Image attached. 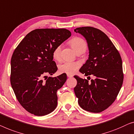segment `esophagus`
<instances>
[{
    "label": "esophagus",
    "mask_w": 134,
    "mask_h": 134,
    "mask_svg": "<svg viewBox=\"0 0 134 134\" xmlns=\"http://www.w3.org/2000/svg\"><path fill=\"white\" fill-rule=\"evenodd\" d=\"M67 77L68 78H71V77L73 76V75H71V74H67Z\"/></svg>",
    "instance_id": "obj_1"
}]
</instances>
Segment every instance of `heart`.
Segmentation results:
<instances>
[{
	"label": "heart",
	"instance_id": "b5f03b06",
	"mask_svg": "<svg viewBox=\"0 0 134 134\" xmlns=\"http://www.w3.org/2000/svg\"><path fill=\"white\" fill-rule=\"evenodd\" d=\"M69 44L76 53L82 52H85L87 49V43L83 39L80 37H74L69 41ZM61 46H58L54 49L52 55L54 59L59 61L61 59ZM80 64L78 62L65 61L59 65V70L61 73L67 74H73L76 71Z\"/></svg>",
	"mask_w": 134,
	"mask_h": 134
}]
</instances>
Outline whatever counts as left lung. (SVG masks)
I'll return each mask as SVG.
<instances>
[{
  "label": "left lung",
  "instance_id": "obj_1",
  "mask_svg": "<svg viewBox=\"0 0 134 134\" xmlns=\"http://www.w3.org/2000/svg\"><path fill=\"white\" fill-rule=\"evenodd\" d=\"M74 31L85 37L89 50L88 59L80 71L85 76H95L89 82L74 76L77 80L74 88L75 95L84 110L101 112L114 102L123 84L121 56L108 36L100 30L83 27Z\"/></svg>",
  "mask_w": 134,
  "mask_h": 134
}]
</instances>
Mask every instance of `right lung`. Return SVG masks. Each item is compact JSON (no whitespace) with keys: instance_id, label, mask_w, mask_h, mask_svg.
<instances>
[{"instance_id":"right-lung-1","label":"right lung","mask_w":134,"mask_h":134,"mask_svg":"<svg viewBox=\"0 0 134 134\" xmlns=\"http://www.w3.org/2000/svg\"><path fill=\"white\" fill-rule=\"evenodd\" d=\"M70 36L71 32L65 29L34 30L13 52L11 87L22 106L35 115H46L57 106L56 92L66 81L67 75L48 78L47 75H52L58 70L53 61V50Z\"/></svg>"}]
</instances>
